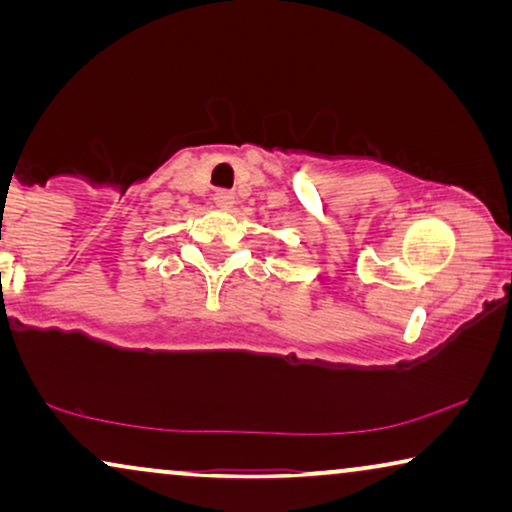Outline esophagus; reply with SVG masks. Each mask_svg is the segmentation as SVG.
Returning a JSON list of instances; mask_svg holds the SVG:
<instances>
[{"label": "esophagus", "mask_w": 512, "mask_h": 512, "mask_svg": "<svg viewBox=\"0 0 512 512\" xmlns=\"http://www.w3.org/2000/svg\"><path fill=\"white\" fill-rule=\"evenodd\" d=\"M214 205L219 209H230L235 205V193L233 191H216L214 193Z\"/></svg>", "instance_id": "1"}]
</instances>
